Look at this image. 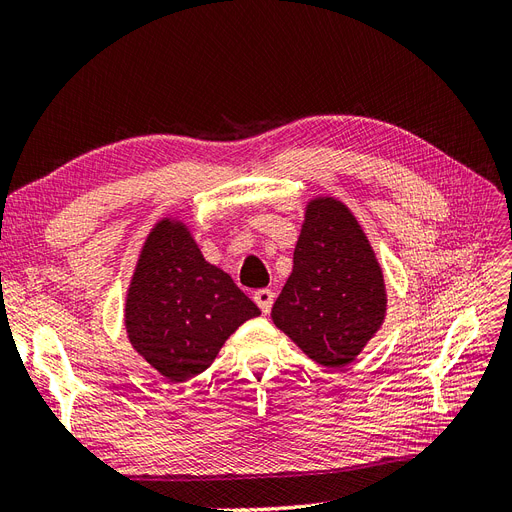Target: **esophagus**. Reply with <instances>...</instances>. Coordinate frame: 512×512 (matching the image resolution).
Here are the masks:
<instances>
[{"instance_id": "obj_1", "label": "esophagus", "mask_w": 512, "mask_h": 512, "mask_svg": "<svg viewBox=\"0 0 512 512\" xmlns=\"http://www.w3.org/2000/svg\"><path fill=\"white\" fill-rule=\"evenodd\" d=\"M254 301H256V305L260 307L262 314H269L271 307H273V301H275V292L269 290V288L256 290V292H254Z\"/></svg>"}]
</instances>
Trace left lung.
Here are the masks:
<instances>
[{"instance_id":"left-lung-1","label":"left lung","mask_w":512,"mask_h":512,"mask_svg":"<svg viewBox=\"0 0 512 512\" xmlns=\"http://www.w3.org/2000/svg\"><path fill=\"white\" fill-rule=\"evenodd\" d=\"M386 288L374 250L350 209L312 200L294 247L292 273L271 318L309 359L342 369L382 327Z\"/></svg>"}]
</instances>
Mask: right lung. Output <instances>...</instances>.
<instances>
[{"instance_id":"add662e5","label":"right lung","mask_w":512,"mask_h":512,"mask_svg":"<svg viewBox=\"0 0 512 512\" xmlns=\"http://www.w3.org/2000/svg\"><path fill=\"white\" fill-rule=\"evenodd\" d=\"M258 314L230 275L203 258L188 226L168 218L153 226L128 288L126 329L132 348L168 382L205 371Z\"/></svg>"}]
</instances>
